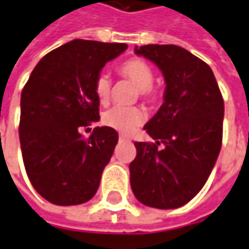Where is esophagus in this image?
I'll return each instance as SVG.
<instances>
[{"mask_svg":"<svg viewBox=\"0 0 249 249\" xmlns=\"http://www.w3.org/2000/svg\"><path fill=\"white\" fill-rule=\"evenodd\" d=\"M120 142H129V138H126V136H120Z\"/></svg>","mask_w":249,"mask_h":249,"instance_id":"esophagus-1","label":"esophagus"}]
</instances>
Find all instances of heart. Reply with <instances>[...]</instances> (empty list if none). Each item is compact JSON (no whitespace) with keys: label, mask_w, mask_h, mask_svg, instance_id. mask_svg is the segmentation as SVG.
<instances>
[{"label":"heart","mask_w":249,"mask_h":249,"mask_svg":"<svg viewBox=\"0 0 249 249\" xmlns=\"http://www.w3.org/2000/svg\"><path fill=\"white\" fill-rule=\"evenodd\" d=\"M118 73L128 79L139 89L140 96L147 102H154L157 99V91L154 89L153 68L142 58H129L118 67ZM94 92L101 105H106L110 99L111 83L109 76L101 73L94 83ZM144 121V113L139 107H125L114 106L102 114V123L111 129L129 133L135 131Z\"/></svg>","instance_id":"b5f03b06"}]
</instances>
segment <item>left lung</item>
I'll list each match as a JSON object with an SVG mask.
<instances>
[{
  "label": "left lung",
  "mask_w": 249,
  "mask_h": 249,
  "mask_svg": "<svg viewBox=\"0 0 249 249\" xmlns=\"http://www.w3.org/2000/svg\"><path fill=\"white\" fill-rule=\"evenodd\" d=\"M135 53L160 68L166 89L160 110L144 125L155 143H135L132 191L148 207L178 209L197 195L217 162L224 98L211 68L188 50L146 45Z\"/></svg>",
  "instance_id": "left-lung-1"
}]
</instances>
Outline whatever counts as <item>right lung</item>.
<instances>
[{"mask_svg": "<svg viewBox=\"0 0 249 249\" xmlns=\"http://www.w3.org/2000/svg\"><path fill=\"white\" fill-rule=\"evenodd\" d=\"M125 43L75 39L47 53L21 91L18 125L25 172L47 202L75 206L95 195L118 133L96 126L89 139L82 126L99 120L94 83Z\"/></svg>", "mask_w": 249, "mask_h": 249, "instance_id": "right-lung-1", "label": "right lung"}]
</instances>
